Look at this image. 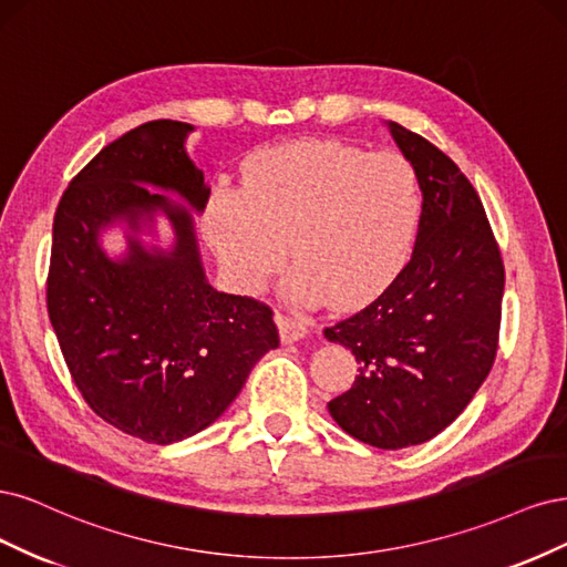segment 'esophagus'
Returning a JSON list of instances; mask_svg holds the SVG:
<instances>
[{
	"instance_id": "esophagus-1",
	"label": "esophagus",
	"mask_w": 567,
	"mask_h": 567,
	"mask_svg": "<svg viewBox=\"0 0 567 567\" xmlns=\"http://www.w3.org/2000/svg\"><path fill=\"white\" fill-rule=\"evenodd\" d=\"M278 322V330L285 343H297L301 339H306L308 334V324L299 318H289V316H276Z\"/></svg>"
}]
</instances>
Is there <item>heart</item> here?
<instances>
[{"instance_id": "heart-1", "label": "heart", "mask_w": 567, "mask_h": 567, "mask_svg": "<svg viewBox=\"0 0 567 567\" xmlns=\"http://www.w3.org/2000/svg\"><path fill=\"white\" fill-rule=\"evenodd\" d=\"M422 221V188L398 153L368 155L332 138L254 155L240 190H216L207 226L237 287L259 291L287 257L285 297L297 306H355L405 266Z\"/></svg>"}]
</instances>
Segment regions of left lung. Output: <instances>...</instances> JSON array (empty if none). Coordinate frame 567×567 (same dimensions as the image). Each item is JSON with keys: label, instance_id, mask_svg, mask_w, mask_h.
<instances>
[{"label": "left lung", "instance_id": "left-lung-1", "mask_svg": "<svg viewBox=\"0 0 567 567\" xmlns=\"http://www.w3.org/2000/svg\"><path fill=\"white\" fill-rule=\"evenodd\" d=\"M424 195L410 264L324 339L358 364L351 391L330 400L334 422L379 450L422 445L483 386L497 353L504 266L478 193L433 143L383 122Z\"/></svg>", "mask_w": 567, "mask_h": 567}]
</instances>
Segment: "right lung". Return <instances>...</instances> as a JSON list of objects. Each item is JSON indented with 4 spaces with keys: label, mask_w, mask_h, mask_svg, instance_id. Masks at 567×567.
Here are the masks:
<instances>
[{
    "label": "right lung",
    "mask_w": 567,
    "mask_h": 567,
    "mask_svg": "<svg viewBox=\"0 0 567 567\" xmlns=\"http://www.w3.org/2000/svg\"><path fill=\"white\" fill-rule=\"evenodd\" d=\"M193 132L176 120L126 132L70 181L53 218L47 306L68 370L101 419L157 445L214 424L280 346L268 306L207 278L195 216L212 188L186 151ZM113 227L122 255L102 245Z\"/></svg>",
    "instance_id": "add662e5"
}]
</instances>
